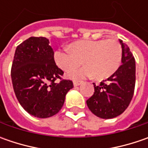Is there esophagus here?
Returning <instances> with one entry per match:
<instances>
[{"instance_id": "1", "label": "esophagus", "mask_w": 148, "mask_h": 148, "mask_svg": "<svg viewBox=\"0 0 148 148\" xmlns=\"http://www.w3.org/2000/svg\"><path fill=\"white\" fill-rule=\"evenodd\" d=\"M82 83V82H81V81H74V82H73V85H74V86H80Z\"/></svg>"}]
</instances>
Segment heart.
Here are the masks:
<instances>
[{
  "label": "heart",
  "mask_w": 148,
  "mask_h": 148,
  "mask_svg": "<svg viewBox=\"0 0 148 148\" xmlns=\"http://www.w3.org/2000/svg\"><path fill=\"white\" fill-rule=\"evenodd\" d=\"M71 49H58L54 61L59 68L68 71L83 60L86 65L67 74L72 79L92 75L97 79L108 78L118 70L122 60V48L115 39L78 40L71 43Z\"/></svg>",
  "instance_id": "obj_1"
}]
</instances>
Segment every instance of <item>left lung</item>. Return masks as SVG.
<instances>
[{"instance_id":"obj_1","label":"left lung","mask_w":148,"mask_h":148,"mask_svg":"<svg viewBox=\"0 0 148 148\" xmlns=\"http://www.w3.org/2000/svg\"><path fill=\"white\" fill-rule=\"evenodd\" d=\"M122 47V65L99 85L94 84V95L86 100L89 110L101 119H113L128 108L134 93L136 80L135 59L127 44Z\"/></svg>"}]
</instances>
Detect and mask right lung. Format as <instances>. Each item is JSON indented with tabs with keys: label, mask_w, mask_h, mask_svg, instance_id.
I'll return each mask as SVG.
<instances>
[{
	"label": "right lung",
	"mask_w": 148,
	"mask_h": 148,
	"mask_svg": "<svg viewBox=\"0 0 148 148\" xmlns=\"http://www.w3.org/2000/svg\"><path fill=\"white\" fill-rule=\"evenodd\" d=\"M62 75L48 38L30 37L17 46L11 66L12 85L20 105L29 114L45 119L59 112L66 95L73 88L72 82L62 79Z\"/></svg>",
	"instance_id": "1"
}]
</instances>
